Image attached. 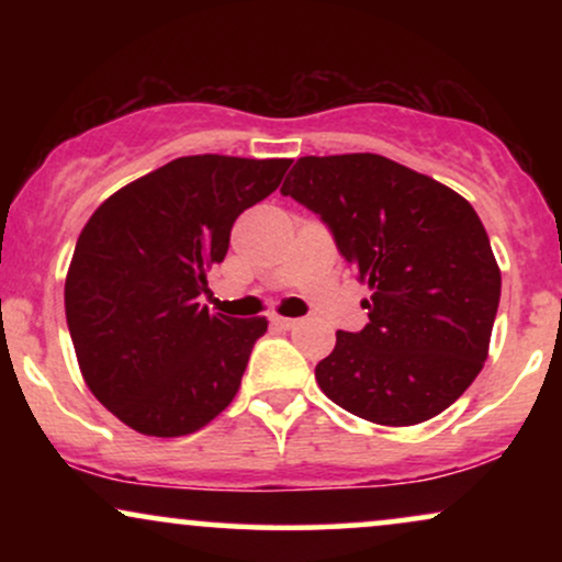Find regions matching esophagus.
<instances>
[{
  "instance_id": "34e87169",
  "label": "esophagus",
  "mask_w": 562,
  "mask_h": 562,
  "mask_svg": "<svg viewBox=\"0 0 562 562\" xmlns=\"http://www.w3.org/2000/svg\"><path fill=\"white\" fill-rule=\"evenodd\" d=\"M269 322H272L274 327H280V330H293V327L299 325L301 319H293V317H280V314H272V317H269Z\"/></svg>"
}]
</instances>
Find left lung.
Instances as JSON below:
<instances>
[{
	"instance_id": "1",
	"label": "left lung",
	"mask_w": 562,
	"mask_h": 562,
	"mask_svg": "<svg viewBox=\"0 0 562 562\" xmlns=\"http://www.w3.org/2000/svg\"><path fill=\"white\" fill-rule=\"evenodd\" d=\"M280 192L319 214L372 290L364 330L335 333L314 370L325 396L393 428L441 415L486 362L499 306L502 274L473 205L375 153L301 158Z\"/></svg>"
}]
</instances>
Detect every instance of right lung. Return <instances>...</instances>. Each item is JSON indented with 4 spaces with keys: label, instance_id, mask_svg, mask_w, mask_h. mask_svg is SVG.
<instances>
[{
    "label": "right lung",
    "instance_id": "right-lung-1",
    "mask_svg": "<svg viewBox=\"0 0 562 562\" xmlns=\"http://www.w3.org/2000/svg\"><path fill=\"white\" fill-rule=\"evenodd\" d=\"M293 160L187 156L113 192L81 229L66 319L97 402L137 434H195L235 398L267 319L200 306L245 209Z\"/></svg>",
    "mask_w": 562,
    "mask_h": 562
}]
</instances>
